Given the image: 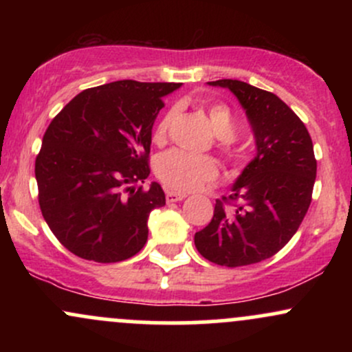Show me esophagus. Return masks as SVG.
Returning a JSON list of instances; mask_svg holds the SVG:
<instances>
[{"instance_id": "34e87169", "label": "esophagus", "mask_w": 352, "mask_h": 352, "mask_svg": "<svg viewBox=\"0 0 352 352\" xmlns=\"http://www.w3.org/2000/svg\"><path fill=\"white\" fill-rule=\"evenodd\" d=\"M165 197H167V201L168 204H173V201H180V200H184L185 197V193H180V192H170V190H168L167 193H165Z\"/></svg>"}]
</instances>
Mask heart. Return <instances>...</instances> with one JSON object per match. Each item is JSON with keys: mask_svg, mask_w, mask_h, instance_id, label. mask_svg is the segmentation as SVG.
<instances>
[{"mask_svg": "<svg viewBox=\"0 0 352 352\" xmlns=\"http://www.w3.org/2000/svg\"><path fill=\"white\" fill-rule=\"evenodd\" d=\"M170 117L172 112L165 116L157 125L155 134H153V139L157 142H162L165 139ZM208 119L213 132L220 140V147L225 152H228L230 144H232L230 139H233L236 131L235 117L228 107L217 104V106L208 109ZM155 172L157 177L167 187L179 190V192H192V190L200 188L201 185L213 182L218 177V167L212 157L195 155V153H188L180 151V148H172V151L159 155L155 162Z\"/></svg>", "mask_w": 352, "mask_h": 352, "instance_id": "1", "label": "heart"}]
</instances>
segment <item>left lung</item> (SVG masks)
<instances>
[{
	"label": "left lung",
	"mask_w": 352,
	"mask_h": 352,
	"mask_svg": "<svg viewBox=\"0 0 352 352\" xmlns=\"http://www.w3.org/2000/svg\"><path fill=\"white\" fill-rule=\"evenodd\" d=\"M210 86L228 89L245 109L256 155L246 164L212 221L195 233V246L212 263L245 266L273 256L292 240L308 212L316 180V159L308 129L273 92L241 80L220 79Z\"/></svg>",
	"instance_id": "left-lung-1"
}]
</instances>
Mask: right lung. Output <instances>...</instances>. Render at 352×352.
<instances>
[{
    "instance_id": "add662e5",
    "label": "right lung",
    "mask_w": 352,
    "mask_h": 352,
    "mask_svg": "<svg viewBox=\"0 0 352 352\" xmlns=\"http://www.w3.org/2000/svg\"><path fill=\"white\" fill-rule=\"evenodd\" d=\"M177 82L116 80L76 96L52 119L36 157L39 207L54 236L76 256L117 263L148 236L147 220L165 205L147 179L152 127ZM129 195L124 197L122 188Z\"/></svg>"
}]
</instances>
